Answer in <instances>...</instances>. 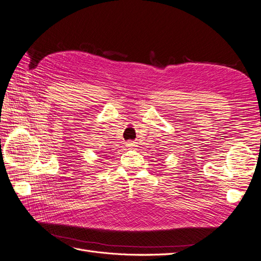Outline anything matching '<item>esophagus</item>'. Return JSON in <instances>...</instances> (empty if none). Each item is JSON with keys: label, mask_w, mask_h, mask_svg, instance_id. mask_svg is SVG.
Here are the masks:
<instances>
[{"label": "esophagus", "mask_w": 261, "mask_h": 261, "mask_svg": "<svg viewBox=\"0 0 261 261\" xmlns=\"http://www.w3.org/2000/svg\"><path fill=\"white\" fill-rule=\"evenodd\" d=\"M135 146L136 145H135V143H134V141H128V143H127V147H129V148H134Z\"/></svg>", "instance_id": "34e87169"}]
</instances>
